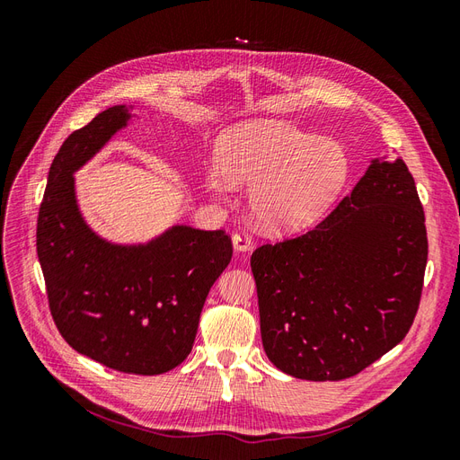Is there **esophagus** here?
<instances>
[{
  "label": "esophagus",
  "instance_id": "34e87169",
  "mask_svg": "<svg viewBox=\"0 0 460 460\" xmlns=\"http://www.w3.org/2000/svg\"><path fill=\"white\" fill-rule=\"evenodd\" d=\"M232 243H234V249L238 253H243V252H249L252 249V238H249L247 232H235L232 235Z\"/></svg>",
  "mask_w": 460,
  "mask_h": 460
}]
</instances>
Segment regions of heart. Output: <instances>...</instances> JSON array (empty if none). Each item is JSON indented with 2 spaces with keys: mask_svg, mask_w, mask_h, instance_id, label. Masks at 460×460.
I'll return each mask as SVG.
<instances>
[{
  "mask_svg": "<svg viewBox=\"0 0 460 460\" xmlns=\"http://www.w3.org/2000/svg\"><path fill=\"white\" fill-rule=\"evenodd\" d=\"M205 184L215 196L253 186L249 203L262 228L282 232L313 225L340 196L349 157L333 137H318L288 120H253L218 136Z\"/></svg>",
  "mask_w": 460,
  "mask_h": 460,
  "instance_id": "1",
  "label": "heart"
}]
</instances>
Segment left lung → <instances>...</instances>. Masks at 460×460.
<instances>
[{"label":"left lung","mask_w":460,"mask_h":460,"mask_svg":"<svg viewBox=\"0 0 460 460\" xmlns=\"http://www.w3.org/2000/svg\"><path fill=\"white\" fill-rule=\"evenodd\" d=\"M426 261L412 174L374 159L320 225L253 252L264 353L294 378H351L407 336Z\"/></svg>","instance_id":"obj_1"}]
</instances>
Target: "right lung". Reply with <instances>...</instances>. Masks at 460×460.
Here are the masks:
<instances>
[{"label":"right lung","mask_w":460,"mask_h":460,"mask_svg":"<svg viewBox=\"0 0 460 460\" xmlns=\"http://www.w3.org/2000/svg\"><path fill=\"white\" fill-rule=\"evenodd\" d=\"M105 109L55 155L38 213L36 249L55 326L75 351L153 376L190 355L207 294L232 259L225 230L176 225L147 243L100 238L82 217L75 172L130 120Z\"/></svg>","instance_id":"add662e5"}]
</instances>
